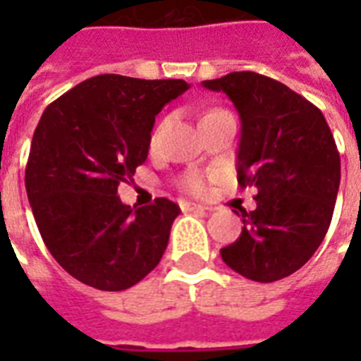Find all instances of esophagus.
I'll return each instance as SVG.
<instances>
[{"mask_svg":"<svg viewBox=\"0 0 361 361\" xmlns=\"http://www.w3.org/2000/svg\"><path fill=\"white\" fill-rule=\"evenodd\" d=\"M181 209L183 212H208L209 208H206V206H202V204H195V202H187V200H183V202H180Z\"/></svg>","mask_w":361,"mask_h":361,"instance_id":"34e87169","label":"esophagus"}]
</instances>
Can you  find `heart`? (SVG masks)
<instances>
[{
    "instance_id": "obj_1",
    "label": "heart",
    "mask_w": 361,
    "mask_h": 361,
    "mask_svg": "<svg viewBox=\"0 0 361 361\" xmlns=\"http://www.w3.org/2000/svg\"><path fill=\"white\" fill-rule=\"evenodd\" d=\"M181 187L191 195H202L206 191V181L200 174H187L181 178Z\"/></svg>"
}]
</instances>
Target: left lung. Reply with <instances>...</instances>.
Here are the masks:
<instances>
[{"mask_svg":"<svg viewBox=\"0 0 361 361\" xmlns=\"http://www.w3.org/2000/svg\"><path fill=\"white\" fill-rule=\"evenodd\" d=\"M202 86L226 93L236 106L238 183L257 189V208L236 212L243 228L221 258L258 283L288 277L330 228L341 180L334 135L313 103L268 76L240 71Z\"/></svg>","mask_w":361,"mask_h":361,"instance_id":"8db88e82","label":"left lung"}]
</instances>
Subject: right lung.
Listing matches in <instances>:
<instances>
[{"label":"right lung","instance_id":"add662e5","mask_svg":"<svg viewBox=\"0 0 361 361\" xmlns=\"http://www.w3.org/2000/svg\"><path fill=\"white\" fill-rule=\"evenodd\" d=\"M189 90L185 80L99 75L42 112L25 166V191L48 251L99 290L130 288L169 245L180 206L155 198L130 208L118 185L147 159L155 116Z\"/></svg>","mask_w":361,"mask_h":361}]
</instances>
